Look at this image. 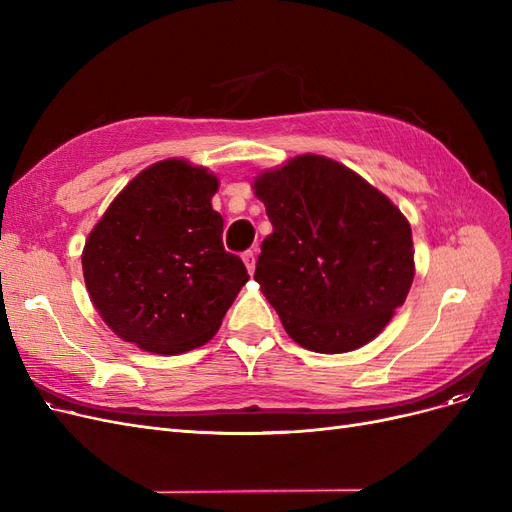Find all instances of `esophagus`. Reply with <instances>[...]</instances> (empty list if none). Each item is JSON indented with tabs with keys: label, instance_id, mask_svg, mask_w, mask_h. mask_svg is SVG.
Masks as SVG:
<instances>
[{
	"label": "esophagus",
	"instance_id": "34e87169",
	"mask_svg": "<svg viewBox=\"0 0 512 512\" xmlns=\"http://www.w3.org/2000/svg\"><path fill=\"white\" fill-rule=\"evenodd\" d=\"M243 262H245V267H247V271L250 273H254V269H256V252H245L243 254Z\"/></svg>",
	"mask_w": 512,
	"mask_h": 512
}]
</instances>
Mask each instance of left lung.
<instances>
[{"mask_svg":"<svg viewBox=\"0 0 512 512\" xmlns=\"http://www.w3.org/2000/svg\"><path fill=\"white\" fill-rule=\"evenodd\" d=\"M252 190L273 224L254 280L286 333L320 354L376 339L414 280L406 215L359 173L316 153L260 170Z\"/></svg>","mask_w":512,"mask_h":512,"instance_id":"left-lung-1","label":"left lung"}]
</instances>
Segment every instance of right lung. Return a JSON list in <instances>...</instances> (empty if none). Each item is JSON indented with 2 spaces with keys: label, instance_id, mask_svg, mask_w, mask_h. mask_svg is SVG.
<instances>
[{
  "label": "right lung",
  "instance_id": "right-lung-1",
  "mask_svg": "<svg viewBox=\"0 0 512 512\" xmlns=\"http://www.w3.org/2000/svg\"><path fill=\"white\" fill-rule=\"evenodd\" d=\"M218 190L209 168L166 158L141 170L91 228L85 286L123 342L173 356L218 333L250 280L222 245L224 220L211 205Z\"/></svg>",
  "mask_w": 512,
  "mask_h": 512
}]
</instances>
